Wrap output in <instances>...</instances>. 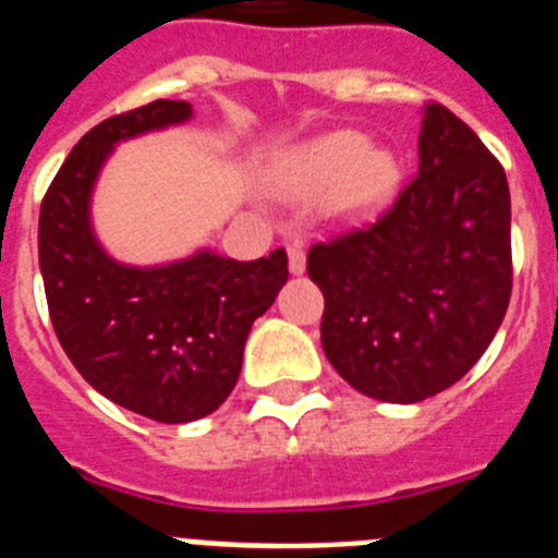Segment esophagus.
Returning a JSON list of instances; mask_svg holds the SVG:
<instances>
[{
    "label": "esophagus",
    "instance_id": "esophagus-1",
    "mask_svg": "<svg viewBox=\"0 0 558 558\" xmlns=\"http://www.w3.org/2000/svg\"><path fill=\"white\" fill-rule=\"evenodd\" d=\"M289 269H292V275L306 272V250H303L300 241L289 244Z\"/></svg>",
    "mask_w": 558,
    "mask_h": 558
}]
</instances>
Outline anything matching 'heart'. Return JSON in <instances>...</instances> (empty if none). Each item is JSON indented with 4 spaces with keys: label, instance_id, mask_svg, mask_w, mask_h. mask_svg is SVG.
<instances>
[{
    "label": "heart",
    "instance_id": "obj_1",
    "mask_svg": "<svg viewBox=\"0 0 558 558\" xmlns=\"http://www.w3.org/2000/svg\"><path fill=\"white\" fill-rule=\"evenodd\" d=\"M399 165L381 151H367V140L353 132L331 134L300 148L275 173V191L306 198L333 186L331 202L342 210L367 207L393 191Z\"/></svg>",
    "mask_w": 558,
    "mask_h": 558
}]
</instances>
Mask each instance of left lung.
Here are the masks:
<instances>
[{
	"label": "left lung",
	"instance_id": "8db88e82",
	"mask_svg": "<svg viewBox=\"0 0 558 558\" xmlns=\"http://www.w3.org/2000/svg\"><path fill=\"white\" fill-rule=\"evenodd\" d=\"M319 339L353 390L415 404L463 379L511 300L502 165L447 106L424 104L418 173L376 219L308 250Z\"/></svg>",
	"mask_w": 558,
	"mask_h": 558
}]
</instances>
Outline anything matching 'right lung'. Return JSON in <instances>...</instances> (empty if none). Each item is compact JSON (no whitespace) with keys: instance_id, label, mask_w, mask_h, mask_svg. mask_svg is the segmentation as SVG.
<instances>
[{"instance_id":"obj_1","label":"right lung","mask_w":558,"mask_h":558,"mask_svg":"<svg viewBox=\"0 0 558 558\" xmlns=\"http://www.w3.org/2000/svg\"><path fill=\"white\" fill-rule=\"evenodd\" d=\"M187 118L185 100H154L98 123L77 140L38 213V266L58 342L100 396L159 424L205 418L225 404L252 323L289 278L286 250L258 260L205 250L151 269L100 250L89 196L114 143Z\"/></svg>"}]
</instances>
